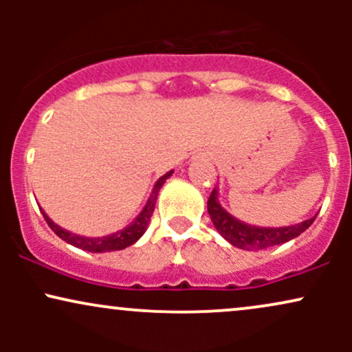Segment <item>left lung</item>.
<instances>
[{
    "mask_svg": "<svg viewBox=\"0 0 352 352\" xmlns=\"http://www.w3.org/2000/svg\"><path fill=\"white\" fill-rule=\"evenodd\" d=\"M208 215L212 218L213 225H215L217 232L220 233L225 240L230 241L233 246L241 250H263L270 246L286 243V241L293 240V238L300 236L306 228L311 227L314 218L301 221V223L293 225V227H280V228H261L253 227V225L243 223V221L236 220L220 205L218 201V192L213 188L212 195L208 199Z\"/></svg>",
    "mask_w": 352,
    "mask_h": 352,
    "instance_id": "1",
    "label": "left lung"
}]
</instances>
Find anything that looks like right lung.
Segmentation results:
<instances>
[{"instance_id": "add662e5", "label": "right lung", "mask_w": 352, "mask_h": 352, "mask_svg": "<svg viewBox=\"0 0 352 352\" xmlns=\"http://www.w3.org/2000/svg\"><path fill=\"white\" fill-rule=\"evenodd\" d=\"M172 173H173V170L167 172L165 175H162L159 180H157V184L153 185L151 197H148L147 204H145L142 212L139 213V217H137L135 220L129 225V227L120 230V232L112 233V235L96 236V238L80 236V235H76V233L67 232V230L60 228L59 225H56L54 221H52L51 218L41 210L43 217H44V220L47 221V225H50L52 232H54L56 235L60 238V240H64L66 243L76 246V248L86 250V252H92V253H106V252H116V250H124V248H127V246L134 245L135 241L145 233L148 221H151L153 210H155V201H157V195H159V190L162 188L164 182L167 180Z\"/></svg>"}]
</instances>
